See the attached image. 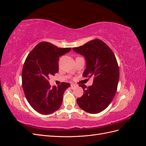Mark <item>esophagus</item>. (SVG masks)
Returning a JSON list of instances; mask_svg holds the SVG:
<instances>
[{
	"label": "esophagus",
	"instance_id": "1",
	"mask_svg": "<svg viewBox=\"0 0 146 146\" xmlns=\"http://www.w3.org/2000/svg\"><path fill=\"white\" fill-rule=\"evenodd\" d=\"M76 86V85H74V84H71V85H70V87H71L72 89V88H74Z\"/></svg>",
	"mask_w": 146,
	"mask_h": 146
}]
</instances>
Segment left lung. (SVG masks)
Listing matches in <instances>:
<instances>
[{
	"instance_id": "left-lung-1",
	"label": "left lung",
	"mask_w": 146,
	"mask_h": 146,
	"mask_svg": "<svg viewBox=\"0 0 146 146\" xmlns=\"http://www.w3.org/2000/svg\"><path fill=\"white\" fill-rule=\"evenodd\" d=\"M73 50L85 57L86 69L83 76L94 77L90 86L80 85L83 95L77 99L78 105L84 111L97 114L111 103L117 90L119 70L114 53L100 39H95Z\"/></svg>"
}]
</instances>
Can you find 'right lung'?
Returning a JSON list of instances; mask_svg holds the SVG:
<instances>
[{"label": "right lung", "mask_w": 146, "mask_h": 146, "mask_svg": "<svg viewBox=\"0 0 146 146\" xmlns=\"http://www.w3.org/2000/svg\"><path fill=\"white\" fill-rule=\"evenodd\" d=\"M71 48H58L51 43L41 42L35 47L26 58L22 72V82L28 102L35 110L49 114L62 104L68 83L51 87L48 79L58 71L59 57Z\"/></svg>", "instance_id": "right-lung-1"}]
</instances>
